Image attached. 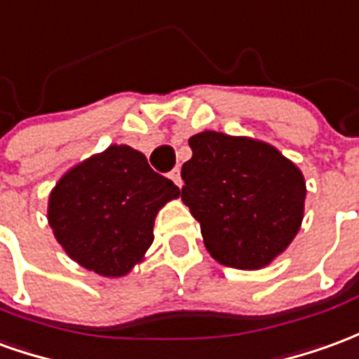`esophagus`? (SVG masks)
Masks as SVG:
<instances>
[{"instance_id":"esophagus-1","label":"esophagus","mask_w":359,"mask_h":359,"mask_svg":"<svg viewBox=\"0 0 359 359\" xmlns=\"http://www.w3.org/2000/svg\"><path fill=\"white\" fill-rule=\"evenodd\" d=\"M169 179L172 180V182H175V184H177V187H182V179H180V171L179 169H172L171 172H169Z\"/></svg>"}]
</instances>
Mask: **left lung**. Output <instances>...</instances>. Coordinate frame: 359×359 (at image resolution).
<instances>
[{
  "instance_id": "obj_1",
  "label": "left lung",
  "mask_w": 359,
  "mask_h": 359,
  "mask_svg": "<svg viewBox=\"0 0 359 359\" xmlns=\"http://www.w3.org/2000/svg\"><path fill=\"white\" fill-rule=\"evenodd\" d=\"M188 145L180 196L200 223L208 252L239 270L274 262L302 227L307 187L299 167L255 137L204 130Z\"/></svg>"
}]
</instances>
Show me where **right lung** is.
<instances>
[{"label":"right lung","mask_w":359,"mask_h":359,"mask_svg":"<svg viewBox=\"0 0 359 359\" xmlns=\"http://www.w3.org/2000/svg\"><path fill=\"white\" fill-rule=\"evenodd\" d=\"M179 187L124 144L74 165L48 196V223L66 255L104 278H122L154 243L155 217Z\"/></svg>","instance_id":"obj_1"}]
</instances>
